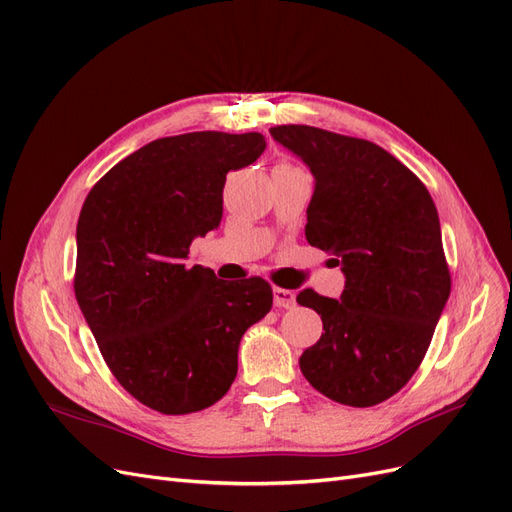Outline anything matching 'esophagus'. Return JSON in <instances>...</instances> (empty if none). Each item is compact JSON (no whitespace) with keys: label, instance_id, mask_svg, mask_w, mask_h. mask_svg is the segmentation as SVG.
<instances>
[{"label":"esophagus","instance_id":"obj_1","mask_svg":"<svg viewBox=\"0 0 512 512\" xmlns=\"http://www.w3.org/2000/svg\"><path fill=\"white\" fill-rule=\"evenodd\" d=\"M294 292L292 290H286V288H273V301L277 307H292L294 305Z\"/></svg>","mask_w":512,"mask_h":512}]
</instances>
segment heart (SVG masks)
Returning <instances> with one entry per match:
<instances>
[{
  "instance_id": "1",
  "label": "heart",
  "mask_w": 512,
  "mask_h": 512,
  "mask_svg": "<svg viewBox=\"0 0 512 512\" xmlns=\"http://www.w3.org/2000/svg\"><path fill=\"white\" fill-rule=\"evenodd\" d=\"M277 166H290V164H286V162H282V164H277Z\"/></svg>"
}]
</instances>
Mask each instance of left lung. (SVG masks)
Masks as SVG:
<instances>
[{
	"label": "left lung",
	"instance_id": "1",
	"mask_svg": "<svg viewBox=\"0 0 512 512\" xmlns=\"http://www.w3.org/2000/svg\"><path fill=\"white\" fill-rule=\"evenodd\" d=\"M269 132L312 170L305 239L346 275L339 299L297 294L324 331L301 354L303 376L337 404H382L421 365L451 294L438 209L423 181L376 143L312 126Z\"/></svg>",
	"mask_w": 512,
	"mask_h": 512
}]
</instances>
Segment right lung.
Here are the masks:
<instances>
[{
  "instance_id": "1",
  "label": "right lung",
  "mask_w": 512,
  "mask_h": 512,
  "mask_svg": "<svg viewBox=\"0 0 512 512\" xmlns=\"http://www.w3.org/2000/svg\"><path fill=\"white\" fill-rule=\"evenodd\" d=\"M258 132L166 136L115 164L76 224L74 294L117 382L162 414L220 401L243 333L269 314L262 277L224 282L188 267L196 237L222 222L228 170L265 151Z\"/></svg>"
}]
</instances>
